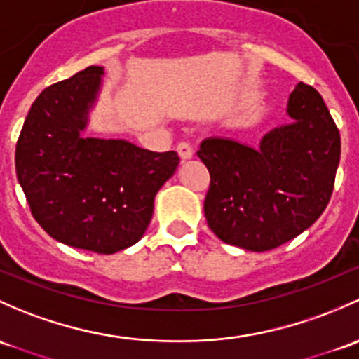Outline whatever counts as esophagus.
I'll use <instances>...</instances> for the list:
<instances>
[{
    "instance_id": "34e87169",
    "label": "esophagus",
    "mask_w": 359,
    "mask_h": 359,
    "mask_svg": "<svg viewBox=\"0 0 359 359\" xmlns=\"http://www.w3.org/2000/svg\"><path fill=\"white\" fill-rule=\"evenodd\" d=\"M177 153H179L180 160L186 161V160H189V158H192L194 149H192V146L189 144V142H179V144H177Z\"/></svg>"
}]
</instances>
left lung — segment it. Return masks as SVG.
<instances>
[{
    "instance_id": "8db88e82",
    "label": "left lung",
    "mask_w": 359,
    "mask_h": 359,
    "mask_svg": "<svg viewBox=\"0 0 359 359\" xmlns=\"http://www.w3.org/2000/svg\"><path fill=\"white\" fill-rule=\"evenodd\" d=\"M290 126L269 132L259 148L224 137L201 142L210 172L208 227L224 243L269 251L318 220L334 191L341 134L315 88L299 82L289 97Z\"/></svg>"
}]
</instances>
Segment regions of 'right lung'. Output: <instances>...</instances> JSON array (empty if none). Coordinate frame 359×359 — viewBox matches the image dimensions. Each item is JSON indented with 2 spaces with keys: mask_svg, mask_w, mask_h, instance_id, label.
<instances>
[{
  "mask_svg": "<svg viewBox=\"0 0 359 359\" xmlns=\"http://www.w3.org/2000/svg\"><path fill=\"white\" fill-rule=\"evenodd\" d=\"M103 67H88L37 96L15 149L30 213L67 246L113 255L148 229L154 196L175 173V151L84 137Z\"/></svg>",
  "mask_w": 359,
  "mask_h": 359,
  "instance_id": "add662e5",
  "label": "right lung"
}]
</instances>
